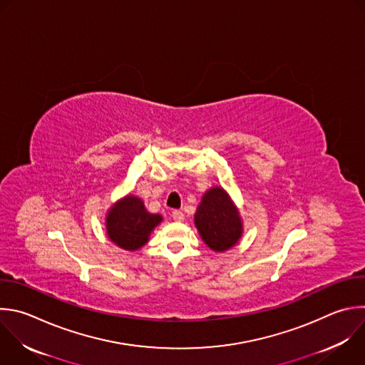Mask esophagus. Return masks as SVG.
Masks as SVG:
<instances>
[{
	"label": "esophagus",
	"instance_id": "1",
	"mask_svg": "<svg viewBox=\"0 0 365 365\" xmlns=\"http://www.w3.org/2000/svg\"><path fill=\"white\" fill-rule=\"evenodd\" d=\"M172 217H173V220H176V222H182V220L185 219V213H183L182 210H173V212H172Z\"/></svg>",
	"mask_w": 365,
	"mask_h": 365
}]
</instances>
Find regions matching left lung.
Instances as JSON below:
<instances>
[{"label":"left lung","mask_w":365,"mask_h":365,"mask_svg":"<svg viewBox=\"0 0 365 365\" xmlns=\"http://www.w3.org/2000/svg\"><path fill=\"white\" fill-rule=\"evenodd\" d=\"M195 225L205 244L216 252L232 248L242 233L239 213L220 187L205 193L195 215Z\"/></svg>","instance_id":"1"}]
</instances>
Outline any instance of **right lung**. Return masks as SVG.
<instances>
[{
  "mask_svg": "<svg viewBox=\"0 0 365 365\" xmlns=\"http://www.w3.org/2000/svg\"><path fill=\"white\" fill-rule=\"evenodd\" d=\"M160 220L162 216L149 213L139 197L128 196L110 209L106 227L117 247L135 251L146 244L150 232Z\"/></svg>",
  "mask_w": 365,
  "mask_h": 365,
  "instance_id": "add662e5",
  "label": "right lung"
}]
</instances>
